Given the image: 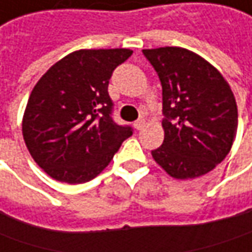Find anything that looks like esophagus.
Segmentation results:
<instances>
[{"instance_id":"34e87169","label":"esophagus","mask_w":252,"mask_h":252,"mask_svg":"<svg viewBox=\"0 0 252 252\" xmlns=\"http://www.w3.org/2000/svg\"><path fill=\"white\" fill-rule=\"evenodd\" d=\"M144 126H145V121H144L142 118H141V120H137V121L134 123V128H135V129H142Z\"/></svg>"}]
</instances>
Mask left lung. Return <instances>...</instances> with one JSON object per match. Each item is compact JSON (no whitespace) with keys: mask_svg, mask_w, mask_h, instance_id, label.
Instances as JSON below:
<instances>
[{"mask_svg":"<svg viewBox=\"0 0 252 252\" xmlns=\"http://www.w3.org/2000/svg\"><path fill=\"white\" fill-rule=\"evenodd\" d=\"M162 84V145L152 157L176 179H193L228 155L238 124L234 94L207 61L175 46L144 49Z\"/></svg>","mask_w":252,"mask_h":252,"instance_id":"8db88e82","label":"left lung"}]
</instances>
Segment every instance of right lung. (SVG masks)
Segmentation results:
<instances>
[{
	"label": "right lung",
	"mask_w": 252,
	"mask_h": 252,
	"mask_svg": "<svg viewBox=\"0 0 252 252\" xmlns=\"http://www.w3.org/2000/svg\"><path fill=\"white\" fill-rule=\"evenodd\" d=\"M129 49L76 50L55 63L29 95L22 134L28 151L50 178L94 179L111 162L129 126L113 120L108 83Z\"/></svg>",
	"instance_id": "right-lung-1"
}]
</instances>
